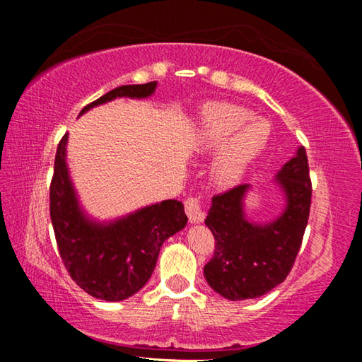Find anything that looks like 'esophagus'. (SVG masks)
Listing matches in <instances>:
<instances>
[{"label":"esophagus","instance_id":"esophagus-1","mask_svg":"<svg viewBox=\"0 0 362 362\" xmlns=\"http://www.w3.org/2000/svg\"><path fill=\"white\" fill-rule=\"evenodd\" d=\"M185 212L188 216V220L192 223H198V222H203L206 214H204V203H203V198L201 196H188L185 199Z\"/></svg>","mask_w":362,"mask_h":362}]
</instances>
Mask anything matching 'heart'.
I'll list each match as a JSON object with an SVG mask.
<instances>
[{
	"label": "heart",
	"instance_id": "b5f03b06",
	"mask_svg": "<svg viewBox=\"0 0 362 362\" xmlns=\"http://www.w3.org/2000/svg\"><path fill=\"white\" fill-rule=\"evenodd\" d=\"M272 127L241 105L212 102L203 112L201 145L207 148L223 146L214 164V174L222 185H235L247 173L250 164L262 155Z\"/></svg>",
	"mask_w": 362,
	"mask_h": 362
}]
</instances>
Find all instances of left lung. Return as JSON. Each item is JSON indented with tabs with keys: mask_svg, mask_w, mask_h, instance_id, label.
Segmentation results:
<instances>
[{
	"mask_svg": "<svg viewBox=\"0 0 362 362\" xmlns=\"http://www.w3.org/2000/svg\"><path fill=\"white\" fill-rule=\"evenodd\" d=\"M287 206L268 225L244 218L243 199L249 185H236L212 198L206 225L216 249L204 265V276L214 291L233 300L255 298L283 283L302 246L311 206L308 158L300 146L296 158L278 173Z\"/></svg>",
	"mask_w": 362,
	"mask_h": 362,
	"instance_id": "8db88e82",
	"label": "left lung"
}]
</instances>
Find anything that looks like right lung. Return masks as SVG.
Here are the masks:
<instances>
[{
    "label": "right lung",
    "mask_w": 362,
    "mask_h": 362,
    "mask_svg": "<svg viewBox=\"0 0 362 362\" xmlns=\"http://www.w3.org/2000/svg\"><path fill=\"white\" fill-rule=\"evenodd\" d=\"M158 81L121 86L86 105L81 113L116 97H148ZM69 134L60 139L49 187V212L60 259L71 279L89 296L118 302L145 286L163 243L187 223L183 204L168 199L108 225L89 222L79 211L65 164Z\"/></svg>",
    "instance_id": "obj_1"
}]
</instances>
